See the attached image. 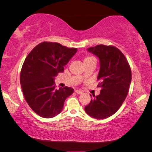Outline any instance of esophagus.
Segmentation results:
<instances>
[{"mask_svg": "<svg viewBox=\"0 0 152 152\" xmlns=\"http://www.w3.org/2000/svg\"><path fill=\"white\" fill-rule=\"evenodd\" d=\"M75 92H76V93H77V94H82V91H80V90H76Z\"/></svg>", "mask_w": 152, "mask_h": 152, "instance_id": "esophagus-1", "label": "esophagus"}]
</instances>
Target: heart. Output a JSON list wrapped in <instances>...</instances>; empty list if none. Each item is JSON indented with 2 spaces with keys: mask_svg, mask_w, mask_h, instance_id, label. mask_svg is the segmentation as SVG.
<instances>
[{
  "mask_svg": "<svg viewBox=\"0 0 152 152\" xmlns=\"http://www.w3.org/2000/svg\"><path fill=\"white\" fill-rule=\"evenodd\" d=\"M92 58H94L91 57V56H87V57H86L85 58H84V61H88L90 60H91V59H92Z\"/></svg>",
  "mask_w": 152,
  "mask_h": 152,
  "instance_id": "1",
  "label": "heart"
}]
</instances>
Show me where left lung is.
I'll list each match as a JSON object with an SVG mask.
<instances>
[{
	"instance_id": "8db88e82",
	"label": "left lung",
	"mask_w": 152,
	"mask_h": 152,
	"mask_svg": "<svg viewBox=\"0 0 152 152\" xmlns=\"http://www.w3.org/2000/svg\"><path fill=\"white\" fill-rule=\"evenodd\" d=\"M88 51L99 58L100 70L97 96L85 107L86 113L95 119H105L114 115L127 96L132 82V70L125 56L113 45H98ZM91 96L92 97V95Z\"/></svg>"
}]
</instances>
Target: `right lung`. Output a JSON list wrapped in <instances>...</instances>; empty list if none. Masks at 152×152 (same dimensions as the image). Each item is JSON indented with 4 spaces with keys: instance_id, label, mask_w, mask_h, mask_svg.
<instances>
[{
    "instance_id": "1",
    "label": "right lung",
    "mask_w": 152,
    "mask_h": 152,
    "mask_svg": "<svg viewBox=\"0 0 152 152\" xmlns=\"http://www.w3.org/2000/svg\"><path fill=\"white\" fill-rule=\"evenodd\" d=\"M77 51L55 42H43L31 51L20 74V83L25 101L36 114L51 118L63 109L67 97L74 89L65 86L56 88L54 78L63 72Z\"/></svg>"
}]
</instances>
